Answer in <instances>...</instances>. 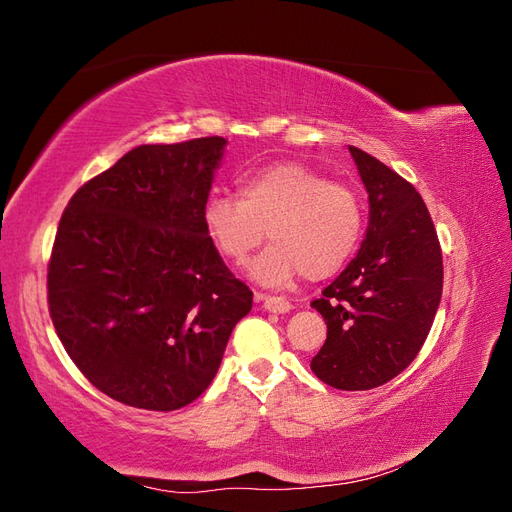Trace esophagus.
<instances>
[{"label": "esophagus", "instance_id": "1", "mask_svg": "<svg viewBox=\"0 0 512 512\" xmlns=\"http://www.w3.org/2000/svg\"><path fill=\"white\" fill-rule=\"evenodd\" d=\"M256 301L262 305V309H267V312H273V314H286L292 309L288 299L269 297V294H262V292H256Z\"/></svg>", "mask_w": 512, "mask_h": 512}]
</instances>
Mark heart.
<instances>
[{
  "instance_id": "heart-1",
  "label": "heart",
  "mask_w": 512,
  "mask_h": 512,
  "mask_svg": "<svg viewBox=\"0 0 512 512\" xmlns=\"http://www.w3.org/2000/svg\"><path fill=\"white\" fill-rule=\"evenodd\" d=\"M211 245L241 265L265 239L273 241L247 269L262 286H286L305 273H337L363 232V205L342 183L303 162H275L239 179V198L215 194L203 209Z\"/></svg>"
}]
</instances>
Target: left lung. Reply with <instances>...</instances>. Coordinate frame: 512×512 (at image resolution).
Masks as SVG:
<instances>
[{
  "mask_svg": "<svg viewBox=\"0 0 512 512\" xmlns=\"http://www.w3.org/2000/svg\"><path fill=\"white\" fill-rule=\"evenodd\" d=\"M369 196L361 250L312 301L327 342L312 371L333 389L367 391L423 348L442 299V252L421 194L369 153L348 147Z\"/></svg>",
  "mask_w": 512,
  "mask_h": 512,
  "instance_id": "obj_1",
  "label": "left lung"
}]
</instances>
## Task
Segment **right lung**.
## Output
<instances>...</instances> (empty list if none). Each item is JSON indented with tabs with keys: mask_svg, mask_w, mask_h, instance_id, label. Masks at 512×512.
I'll list each match as a JSON object with an SVG mask.
<instances>
[{
	"mask_svg": "<svg viewBox=\"0 0 512 512\" xmlns=\"http://www.w3.org/2000/svg\"><path fill=\"white\" fill-rule=\"evenodd\" d=\"M224 147L222 136L134 147L59 220L46 277L55 331L83 376L126 406L192 404L252 309L203 224Z\"/></svg>",
	"mask_w": 512,
	"mask_h": 512,
	"instance_id": "right-lung-1",
	"label": "right lung"
}]
</instances>
